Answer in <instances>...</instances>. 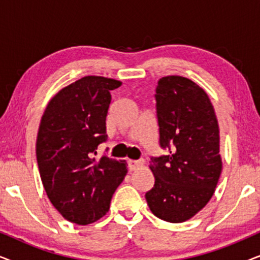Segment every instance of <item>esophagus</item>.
I'll use <instances>...</instances> for the list:
<instances>
[{"instance_id":"34e87169","label":"esophagus","mask_w":260,"mask_h":260,"mask_svg":"<svg viewBox=\"0 0 260 260\" xmlns=\"http://www.w3.org/2000/svg\"><path fill=\"white\" fill-rule=\"evenodd\" d=\"M142 165H143L142 161H134V159H129V161H127V168H129V170H136L137 168H140Z\"/></svg>"}]
</instances>
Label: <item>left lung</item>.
Segmentation results:
<instances>
[{
	"mask_svg": "<svg viewBox=\"0 0 260 260\" xmlns=\"http://www.w3.org/2000/svg\"><path fill=\"white\" fill-rule=\"evenodd\" d=\"M155 101L167 152L151 157L155 183L145 199L157 218L183 222L207 205L221 174L218 120L207 93L187 78H161Z\"/></svg>",
	"mask_w": 260,
	"mask_h": 260,
	"instance_id": "1",
	"label": "left lung"
}]
</instances>
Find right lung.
I'll return each instance as SVG.
<instances>
[{
  "instance_id": "obj_1",
  "label": "right lung",
  "mask_w": 260,
  "mask_h": 260,
  "mask_svg": "<svg viewBox=\"0 0 260 260\" xmlns=\"http://www.w3.org/2000/svg\"><path fill=\"white\" fill-rule=\"evenodd\" d=\"M120 85L104 77L81 78L51 99L41 118L37 159L42 184L60 214L78 225L108 213L126 175L123 161L94 157L98 145L108 140L110 91Z\"/></svg>"
}]
</instances>
